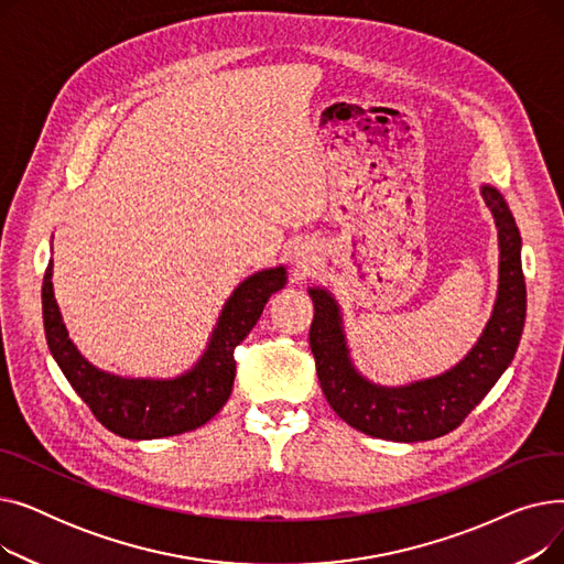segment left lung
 Returning a JSON list of instances; mask_svg holds the SVG:
<instances>
[{
    "instance_id": "left-lung-1",
    "label": "left lung",
    "mask_w": 564,
    "mask_h": 564,
    "mask_svg": "<svg viewBox=\"0 0 564 564\" xmlns=\"http://www.w3.org/2000/svg\"><path fill=\"white\" fill-rule=\"evenodd\" d=\"M482 198L498 228V297L482 336L448 372L398 389L368 381L349 359L336 300L322 288L308 290L315 306L308 340L319 387L332 409L354 430L404 443L448 434L464 423L512 364L525 322L521 235L498 189L482 185Z\"/></svg>"
}]
</instances>
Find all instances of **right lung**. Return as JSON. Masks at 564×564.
<instances>
[{
  "label": "right lung",
  "mask_w": 564,
  "mask_h": 564,
  "mask_svg": "<svg viewBox=\"0 0 564 564\" xmlns=\"http://www.w3.org/2000/svg\"><path fill=\"white\" fill-rule=\"evenodd\" d=\"M50 260L43 276V324L54 361L94 416L123 438H160L196 430L226 404L235 381L232 351L262 315L264 304L288 276L285 267L262 270L235 288L200 361L175 379H126L88 364L58 313Z\"/></svg>",
  "instance_id": "obj_1"
}]
</instances>
